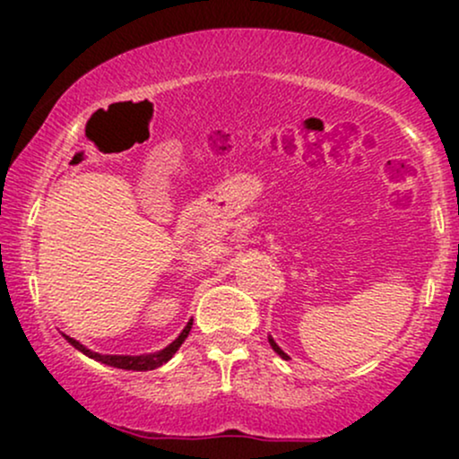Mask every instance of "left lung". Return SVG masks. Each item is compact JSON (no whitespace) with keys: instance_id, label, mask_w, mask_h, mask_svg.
<instances>
[{"instance_id":"obj_1","label":"left lung","mask_w":459,"mask_h":459,"mask_svg":"<svg viewBox=\"0 0 459 459\" xmlns=\"http://www.w3.org/2000/svg\"><path fill=\"white\" fill-rule=\"evenodd\" d=\"M267 339H270V345H272V350H273V351H276V354H278V356H281V358H284V360H291V358H289L287 354H284V351L281 350V347H278V345H276V341H273V339H272V336H267Z\"/></svg>"}]
</instances>
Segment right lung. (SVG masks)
<instances>
[{"mask_svg": "<svg viewBox=\"0 0 459 459\" xmlns=\"http://www.w3.org/2000/svg\"><path fill=\"white\" fill-rule=\"evenodd\" d=\"M192 321H194V319H189V321H187L186 328L181 330V334H178L177 339L172 341L170 345H166V347H163V350H160V351H152V354H140V356H112V354H99V351L88 350L86 345H82V343H79V341L71 339V336H66V334H62V336H65V339H66L68 343H71L73 347H75V350L82 351L83 356L92 358V360H97V362H103V365H108V367L125 368V371H151V368H157V367L166 365V362L170 360V358L177 354V350H178V347L183 345V341L187 339L189 330H192Z\"/></svg>", "mask_w": 459, "mask_h": 459, "instance_id": "add662e5", "label": "right lung"}]
</instances>
